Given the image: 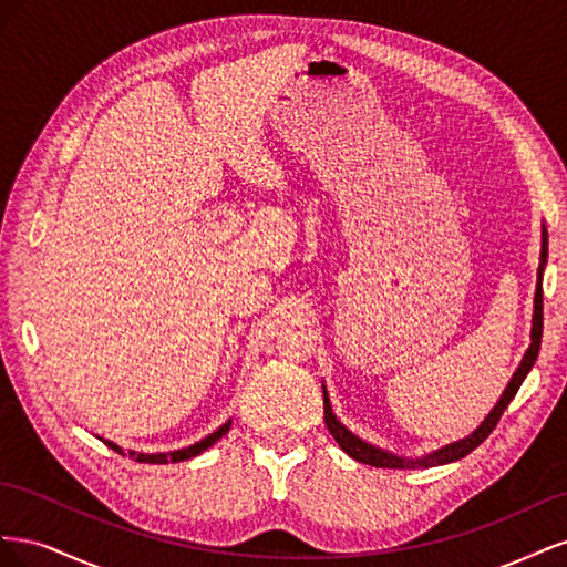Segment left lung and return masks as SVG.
<instances>
[{
  "label": "left lung",
  "mask_w": 567,
  "mask_h": 567,
  "mask_svg": "<svg viewBox=\"0 0 567 567\" xmlns=\"http://www.w3.org/2000/svg\"><path fill=\"white\" fill-rule=\"evenodd\" d=\"M544 238H542V265H539V281H537V293H535V317H532V346L527 348L523 362L518 367V371L513 373V379L508 383V388L504 390L502 400L496 402V406L492 409V414L483 421V425L477 427V431L473 435H468L466 440H458L454 444H450V447H442L433 454H427L423 458H400L394 454H388L379 447H373V444H367L364 440H359L357 435H352L346 425H342L336 416H333V409H331V402L329 398H326V390H323V419H326V427H329L331 435L336 437V442L340 444V450L350 454L354 461H362V463H369V466H375V468H431V466H440V463H450V461H456V458H463L466 454H471L477 444H483L489 433L496 427V423H499V419L504 416L506 406L511 404V400L516 398L518 388L523 385L525 375L529 373L532 364L537 362V354H539V346H542V329H544V302H542V269H544V262H546V229L542 231Z\"/></svg>",
  "instance_id": "left-lung-1"
}]
</instances>
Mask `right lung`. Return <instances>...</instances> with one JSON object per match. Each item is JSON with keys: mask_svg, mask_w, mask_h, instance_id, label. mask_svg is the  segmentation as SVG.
I'll return each mask as SVG.
<instances>
[{"mask_svg": "<svg viewBox=\"0 0 567 567\" xmlns=\"http://www.w3.org/2000/svg\"><path fill=\"white\" fill-rule=\"evenodd\" d=\"M229 425H231V421H227L225 425L219 427V431H215L213 435H208L205 440H200V442H196V444H192V447H186V450H179V452H169V454H134V452H130V456L134 458V461H140V463H167V461H173V463H177V461H186V458H192V456H196V454H200V452H205L208 447H213V444L225 435L227 431H229ZM106 442V440H104ZM109 447L113 450V452H117V454H123V450L117 447V444H113V442H106Z\"/></svg>", "mask_w": 567, "mask_h": 567, "instance_id": "1", "label": "right lung"}]
</instances>
